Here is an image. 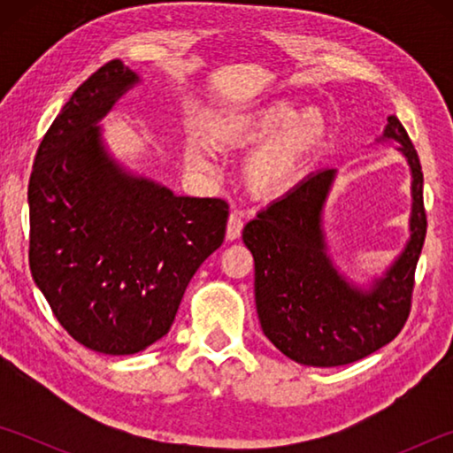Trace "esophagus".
<instances>
[{
	"instance_id": "34e87169",
	"label": "esophagus",
	"mask_w": 453,
	"mask_h": 453,
	"mask_svg": "<svg viewBox=\"0 0 453 453\" xmlns=\"http://www.w3.org/2000/svg\"><path fill=\"white\" fill-rule=\"evenodd\" d=\"M242 229H243V218H242V213L232 211V213H229L227 229H226L227 240H237V237L242 235Z\"/></svg>"
}]
</instances>
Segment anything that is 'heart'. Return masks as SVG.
I'll list each match as a JSON object with an SVG mask.
<instances>
[{
    "label": "heart",
    "instance_id": "heart-1",
    "mask_svg": "<svg viewBox=\"0 0 453 453\" xmlns=\"http://www.w3.org/2000/svg\"><path fill=\"white\" fill-rule=\"evenodd\" d=\"M327 126L319 111H296V105L280 99L257 111L224 118L213 129V137L224 145L264 142L248 159V180L264 194H281L300 180L310 157L326 140ZM188 162L196 167L210 164L203 143L191 142L186 150Z\"/></svg>",
    "mask_w": 453,
    "mask_h": 453
}]
</instances>
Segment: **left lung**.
I'll return each instance as SVG.
<instances>
[{
  "mask_svg": "<svg viewBox=\"0 0 453 453\" xmlns=\"http://www.w3.org/2000/svg\"><path fill=\"white\" fill-rule=\"evenodd\" d=\"M383 137L400 143L411 167V237L370 291L349 286L326 254L321 211L335 170L310 175L243 227V243L256 262L259 324L267 340L297 364H354L392 342L408 321L427 229L424 173L418 151L395 116L388 118Z\"/></svg>",
  "mask_w": 453,
  "mask_h": 453,
  "instance_id": "8db88e82",
  "label": "left lung"
}]
</instances>
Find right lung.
<instances>
[{
	"label": "right lung",
	"instance_id": "right-lung-1",
	"mask_svg": "<svg viewBox=\"0 0 453 453\" xmlns=\"http://www.w3.org/2000/svg\"><path fill=\"white\" fill-rule=\"evenodd\" d=\"M140 78L107 61L73 91L29 175V270L75 342L129 356L164 337L226 237L219 197L173 196L107 156L96 124Z\"/></svg>",
	"mask_w": 453,
	"mask_h": 453
}]
</instances>
